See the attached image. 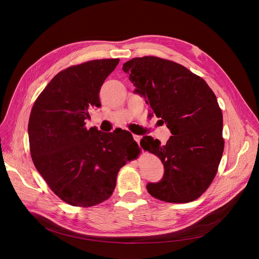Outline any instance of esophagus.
<instances>
[{
	"label": "esophagus",
	"mask_w": 259,
	"mask_h": 259,
	"mask_svg": "<svg viewBox=\"0 0 259 259\" xmlns=\"http://www.w3.org/2000/svg\"><path fill=\"white\" fill-rule=\"evenodd\" d=\"M140 138H142V137H140V136H139V135H135V134H134V135H133V139H134V140H135V142H136V143H137V144H138V143H139V140H140Z\"/></svg>",
	"instance_id": "1"
}]
</instances>
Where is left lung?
<instances>
[{
	"label": "left lung",
	"mask_w": 259,
	"mask_h": 259,
	"mask_svg": "<svg viewBox=\"0 0 259 259\" xmlns=\"http://www.w3.org/2000/svg\"><path fill=\"white\" fill-rule=\"evenodd\" d=\"M152 113L172 134L166 145L144 136L140 146L157 155L163 178L147 185L148 192L163 201L190 202L213 182L223 154V115L217 98L199 76L186 67L156 57L134 58L123 65Z\"/></svg>",
	"instance_id": "8db88e82"
}]
</instances>
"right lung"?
Instances as JSON below:
<instances>
[{
  "label": "right lung",
  "mask_w": 259,
  "mask_h": 259,
  "mask_svg": "<svg viewBox=\"0 0 259 259\" xmlns=\"http://www.w3.org/2000/svg\"><path fill=\"white\" fill-rule=\"evenodd\" d=\"M119 59L94 60L59 72L35 101L29 120L31 156L51 189L74 206H92L113 192L116 176L138 150L130 132L87 129L89 111Z\"/></svg>",
  "instance_id": "1"
}]
</instances>
